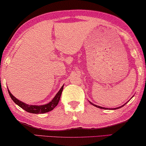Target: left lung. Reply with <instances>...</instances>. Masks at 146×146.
Returning <instances> with one entry per match:
<instances>
[{
  "label": "left lung",
  "instance_id": "obj_1",
  "mask_svg": "<svg viewBox=\"0 0 146 146\" xmlns=\"http://www.w3.org/2000/svg\"><path fill=\"white\" fill-rule=\"evenodd\" d=\"M90 103L92 104V105H93V106H96V107H97V108H100V109H103V110H117V109H119V108H122V107H123L126 104H124V105H123V106H120V107H118V108H111V109H110V108H103V107H101V106H96V105H95V104H92V102H90Z\"/></svg>",
  "mask_w": 146,
  "mask_h": 146
}]
</instances>
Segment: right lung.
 I'll use <instances>...</instances> for the list:
<instances>
[{
	"label": "right lung",
	"instance_id": "right-lung-1",
	"mask_svg": "<svg viewBox=\"0 0 146 146\" xmlns=\"http://www.w3.org/2000/svg\"><path fill=\"white\" fill-rule=\"evenodd\" d=\"M63 88H64V85L62 86V88L60 89V90L58 91V92L56 94L55 97L52 100L46 104H44V105H40V106H36V105H29V104H25L24 102L19 100L18 99H17L16 98H15L13 96L10 90H8V91L9 93V95L15 104H16L17 106H19L21 108H22L23 110H24L26 111L31 113H35V114H39V113H45L49 112L54 110V108L58 104L61 97V94H62Z\"/></svg>",
	"mask_w": 146,
	"mask_h": 146
}]
</instances>
